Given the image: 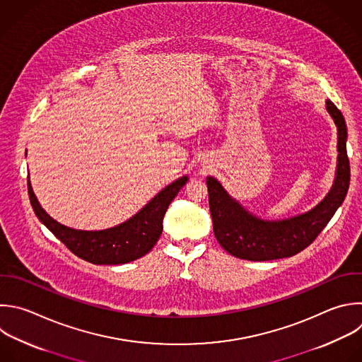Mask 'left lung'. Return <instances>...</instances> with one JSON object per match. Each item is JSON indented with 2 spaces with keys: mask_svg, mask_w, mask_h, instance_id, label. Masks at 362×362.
Segmentation results:
<instances>
[{
  "mask_svg": "<svg viewBox=\"0 0 362 362\" xmlns=\"http://www.w3.org/2000/svg\"><path fill=\"white\" fill-rule=\"evenodd\" d=\"M325 107L337 127V172L328 194L310 211L283 220H263L233 199L217 179H206L213 231L220 246L231 256L250 262L291 257L314 242L344 202L349 187L346 125L329 99L325 100Z\"/></svg>",
  "mask_w": 362,
  "mask_h": 362,
  "instance_id": "1",
  "label": "left lung"
}]
</instances>
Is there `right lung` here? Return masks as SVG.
<instances>
[{
  "label": "right lung",
  "instance_id": "1",
  "mask_svg": "<svg viewBox=\"0 0 362 362\" xmlns=\"http://www.w3.org/2000/svg\"><path fill=\"white\" fill-rule=\"evenodd\" d=\"M183 176L160 190L142 210L125 223L105 230H75L54 220L40 204L28 177L31 206L47 228L78 257L92 264H125L148 255L163 230V216L186 185Z\"/></svg>",
  "mask_w": 362,
  "mask_h": 362
}]
</instances>
